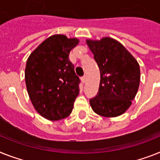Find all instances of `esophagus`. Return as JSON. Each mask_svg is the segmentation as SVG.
I'll list each match as a JSON object with an SVG mask.
<instances>
[{"label":"esophagus","mask_w":160,"mask_h":160,"mask_svg":"<svg viewBox=\"0 0 160 160\" xmlns=\"http://www.w3.org/2000/svg\"><path fill=\"white\" fill-rule=\"evenodd\" d=\"M81 80L83 83H85L86 81H87V77H86V76H83V77L81 78Z\"/></svg>","instance_id":"1"}]
</instances>
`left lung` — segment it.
<instances>
[{
	"label": "left lung",
	"mask_w": 160,
	"mask_h": 160,
	"mask_svg": "<svg viewBox=\"0 0 160 160\" xmlns=\"http://www.w3.org/2000/svg\"><path fill=\"white\" fill-rule=\"evenodd\" d=\"M101 72L98 95L90 100L99 115L114 118L129 109L139 88L141 72L137 59L119 42L105 37L87 39Z\"/></svg>",
	"instance_id": "left-lung-1"
}]
</instances>
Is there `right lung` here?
Listing matches in <instances>:
<instances>
[{
    "instance_id": "obj_1",
    "label": "right lung",
    "mask_w": 160,
    "mask_h": 160,
    "mask_svg": "<svg viewBox=\"0 0 160 160\" xmlns=\"http://www.w3.org/2000/svg\"><path fill=\"white\" fill-rule=\"evenodd\" d=\"M78 38L61 34L49 37L27 59L25 82L34 109L51 121L68 117L79 94V78L68 60Z\"/></svg>"
}]
</instances>
